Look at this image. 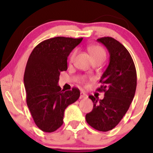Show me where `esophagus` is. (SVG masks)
Returning <instances> with one entry per match:
<instances>
[{
  "label": "esophagus",
  "instance_id": "obj_1",
  "mask_svg": "<svg viewBox=\"0 0 153 153\" xmlns=\"http://www.w3.org/2000/svg\"><path fill=\"white\" fill-rule=\"evenodd\" d=\"M87 98H88L87 94H85V93H83V92H80V99H87Z\"/></svg>",
  "mask_w": 153,
  "mask_h": 153
}]
</instances>
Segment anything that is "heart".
<instances>
[{
  "instance_id": "1",
  "label": "heart",
  "mask_w": 153,
  "mask_h": 153,
  "mask_svg": "<svg viewBox=\"0 0 153 153\" xmlns=\"http://www.w3.org/2000/svg\"><path fill=\"white\" fill-rule=\"evenodd\" d=\"M88 51L89 53H90L91 57H92L93 60H97V59H103L104 61V59H106V51L104 50V49L101 46L99 45H93L88 47ZM77 54V50L75 49L71 52V54H70L69 57V60L70 62H73L74 60L75 55ZM82 82H83L85 85H87V80L85 78H82Z\"/></svg>"
}]
</instances>
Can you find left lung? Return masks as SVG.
<instances>
[{
	"mask_svg": "<svg viewBox=\"0 0 153 153\" xmlns=\"http://www.w3.org/2000/svg\"><path fill=\"white\" fill-rule=\"evenodd\" d=\"M97 41L109 52V64L100 79L102 85L97 89L104 92V98L99 100L89 96L94 108L85 119L96 130L107 131L120 122L129 109L136 91L137 72L130 54L119 42L109 36Z\"/></svg>",
	"mask_w": 153,
	"mask_h": 153,
	"instance_id": "1",
	"label": "left lung"
}]
</instances>
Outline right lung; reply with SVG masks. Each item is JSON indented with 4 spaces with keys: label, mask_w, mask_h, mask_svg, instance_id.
<instances>
[{
    "label": "right lung",
    "mask_w": 153,
    "mask_h": 153,
    "mask_svg": "<svg viewBox=\"0 0 153 153\" xmlns=\"http://www.w3.org/2000/svg\"><path fill=\"white\" fill-rule=\"evenodd\" d=\"M82 38L57 36L34 47L28 59L24 82L26 103L35 124L45 132L57 130L63 124L65 108L80 97V91L61 90L60 72L68 69V57Z\"/></svg>",
    "instance_id": "obj_1"
}]
</instances>
